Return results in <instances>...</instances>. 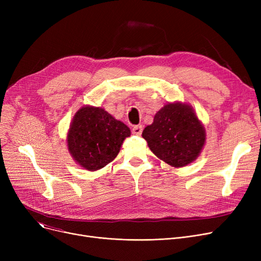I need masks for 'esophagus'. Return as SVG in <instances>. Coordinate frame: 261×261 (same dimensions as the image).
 <instances>
[{"mask_svg":"<svg viewBox=\"0 0 261 261\" xmlns=\"http://www.w3.org/2000/svg\"><path fill=\"white\" fill-rule=\"evenodd\" d=\"M142 132H143V127H142L141 125L134 126V127L132 128V133H133L134 135H141Z\"/></svg>","mask_w":261,"mask_h":261,"instance_id":"1","label":"esophagus"}]
</instances>
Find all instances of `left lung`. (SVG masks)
<instances>
[{
  "label": "left lung",
  "mask_w": 261,
  "mask_h": 261,
  "mask_svg": "<svg viewBox=\"0 0 261 261\" xmlns=\"http://www.w3.org/2000/svg\"><path fill=\"white\" fill-rule=\"evenodd\" d=\"M142 135L160 160L176 168L197 160L206 140L193 107L179 101L164 106Z\"/></svg>",
  "instance_id": "8db88e82"
}]
</instances>
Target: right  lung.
Instances as JSON below:
<instances>
[{
  "instance_id": "1",
  "label": "right lung",
  "mask_w": 261,
  "mask_h": 261,
  "mask_svg": "<svg viewBox=\"0 0 261 261\" xmlns=\"http://www.w3.org/2000/svg\"><path fill=\"white\" fill-rule=\"evenodd\" d=\"M130 129L100 107L85 106L76 112L67 132V149L89 171L98 170L118 154Z\"/></svg>"
}]
</instances>
